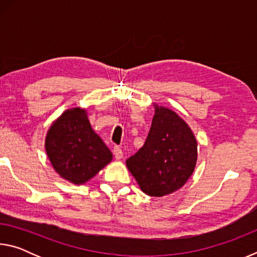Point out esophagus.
<instances>
[{
    "instance_id": "1",
    "label": "esophagus",
    "mask_w": 257,
    "mask_h": 257,
    "mask_svg": "<svg viewBox=\"0 0 257 257\" xmlns=\"http://www.w3.org/2000/svg\"><path fill=\"white\" fill-rule=\"evenodd\" d=\"M113 153H114V156H115L116 160H121V159L123 158L122 150H121L120 147H118V146L114 147V150H113Z\"/></svg>"
}]
</instances>
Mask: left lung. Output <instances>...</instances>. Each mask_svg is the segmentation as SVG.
I'll return each mask as SVG.
<instances>
[{
	"instance_id": "1",
	"label": "left lung",
	"mask_w": 257,
	"mask_h": 257,
	"mask_svg": "<svg viewBox=\"0 0 257 257\" xmlns=\"http://www.w3.org/2000/svg\"><path fill=\"white\" fill-rule=\"evenodd\" d=\"M145 144L125 161L146 195L162 197L184 186L197 162V141L188 123L170 108L154 104Z\"/></svg>"
}]
</instances>
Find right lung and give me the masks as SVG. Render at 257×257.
<instances>
[{"label": "right lung", "instance_id": "obj_1", "mask_svg": "<svg viewBox=\"0 0 257 257\" xmlns=\"http://www.w3.org/2000/svg\"><path fill=\"white\" fill-rule=\"evenodd\" d=\"M45 151L60 177L75 185H84L113 159L81 107L68 108L51 124Z\"/></svg>", "mask_w": 257, "mask_h": 257}]
</instances>
